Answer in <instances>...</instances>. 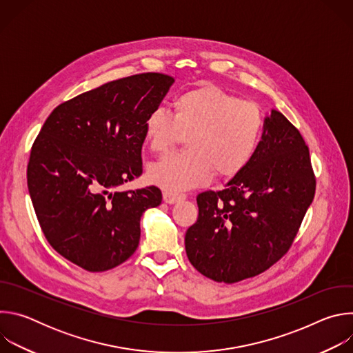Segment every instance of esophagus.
Returning a JSON list of instances; mask_svg holds the SVG:
<instances>
[{"instance_id":"obj_1","label":"esophagus","mask_w":353,"mask_h":353,"mask_svg":"<svg viewBox=\"0 0 353 353\" xmlns=\"http://www.w3.org/2000/svg\"><path fill=\"white\" fill-rule=\"evenodd\" d=\"M183 198H184L183 194H174V192H169V191L163 192V201L166 204H176Z\"/></svg>"}]
</instances>
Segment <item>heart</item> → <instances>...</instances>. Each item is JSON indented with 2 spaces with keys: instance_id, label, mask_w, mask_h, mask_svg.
Wrapping results in <instances>:
<instances>
[{
  "instance_id": "obj_1",
  "label": "heart",
  "mask_w": 353,
  "mask_h": 353,
  "mask_svg": "<svg viewBox=\"0 0 353 353\" xmlns=\"http://www.w3.org/2000/svg\"><path fill=\"white\" fill-rule=\"evenodd\" d=\"M172 116L162 109L149 112L143 137L157 155L166 154L185 137V152L150 165L148 180L169 192L205 185L214 177H233L253 159L264 130L257 105L214 85L177 94Z\"/></svg>"
}]
</instances>
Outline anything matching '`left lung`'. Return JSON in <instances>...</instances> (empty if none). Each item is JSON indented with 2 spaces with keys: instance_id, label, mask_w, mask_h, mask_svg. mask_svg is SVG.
<instances>
[{
  "instance_id": "obj_1",
  "label": "left lung",
  "mask_w": 353,
  "mask_h": 353,
  "mask_svg": "<svg viewBox=\"0 0 353 353\" xmlns=\"http://www.w3.org/2000/svg\"><path fill=\"white\" fill-rule=\"evenodd\" d=\"M314 192L303 137L271 110L250 163L223 190L198 194V219L184 237L190 263L225 283L264 272L286 254Z\"/></svg>"
}]
</instances>
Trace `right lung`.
I'll use <instances>...</instances> for the list:
<instances>
[{
	"mask_svg": "<svg viewBox=\"0 0 353 353\" xmlns=\"http://www.w3.org/2000/svg\"><path fill=\"white\" fill-rule=\"evenodd\" d=\"M174 79L146 72L108 82L57 106L33 142L28 188L40 228L59 254L90 272L112 270L139 244V221L162 203L142 174L143 120Z\"/></svg>",
	"mask_w": 353,
	"mask_h": 353,
	"instance_id": "right-lung-1",
	"label": "right lung"
}]
</instances>
